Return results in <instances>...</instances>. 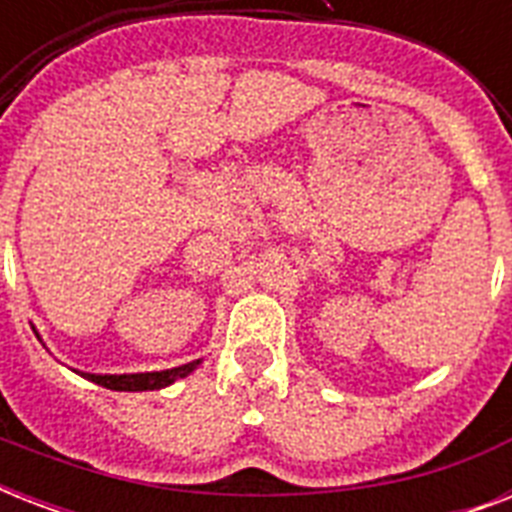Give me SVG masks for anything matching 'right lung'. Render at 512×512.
Here are the masks:
<instances>
[{"mask_svg":"<svg viewBox=\"0 0 512 512\" xmlns=\"http://www.w3.org/2000/svg\"><path fill=\"white\" fill-rule=\"evenodd\" d=\"M199 366V361H191V364L175 366V369H164V372H146V374H82L87 380L98 382L108 390H159L172 385L175 380L185 377L188 372H193Z\"/></svg>","mask_w":512,"mask_h":512,"instance_id":"obj_1","label":"right lung"}]
</instances>
